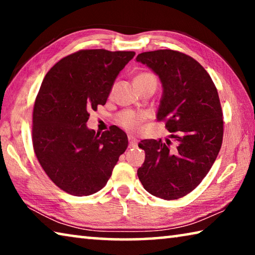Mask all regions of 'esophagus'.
Wrapping results in <instances>:
<instances>
[{
    "instance_id": "34e87169",
    "label": "esophagus",
    "mask_w": 255,
    "mask_h": 255,
    "mask_svg": "<svg viewBox=\"0 0 255 255\" xmlns=\"http://www.w3.org/2000/svg\"><path fill=\"white\" fill-rule=\"evenodd\" d=\"M128 139H129V146H130L131 148L136 147V146H137V139H136V138L132 137V136H128Z\"/></svg>"
}]
</instances>
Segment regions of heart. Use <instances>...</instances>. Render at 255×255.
Wrapping results in <instances>:
<instances>
[{
    "label": "heart",
    "instance_id": "b5f03b06",
    "mask_svg": "<svg viewBox=\"0 0 255 255\" xmlns=\"http://www.w3.org/2000/svg\"><path fill=\"white\" fill-rule=\"evenodd\" d=\"M148 77H154L149 73H143V74H139L136 76L135 81H139L143 79H148ZM118 124L120 126L127 129L129 131H135L139 128L141 122L144 120V116L141 114H136V112L132 111H124L118 116Z\"/></svg>",
    "mask_w": 255,
    "mask_h": 255
}]
</instances>
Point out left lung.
<instances>
[{
  "instance_id": "8db88e82",
  "label": "left lung",
  "mask_w": 255,
  "mask_h": 255,
  "mask_svg": "<svg viewBox=\"0 0 255 255\" xmlns=\"http://www.w3.org/2000/svg\"><path fill=\"white\" fill-rule=\"evenodd\" d=\"M136 60L161 81L156 118L165 120L171 132L165 141L145 139L138 144L145 150L138 179L150 195L179 199L199 185L222 147L224 123L217 89L196 59L179 51H146Z\"/></svg>"
}]
</instances>
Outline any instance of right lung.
Segmentation results:
<instances>
[{
	"instance_id": "right-lung-1",
	"label": "right lung",
	"mask_w": 255,
	"mask_h": 255,
	"mask_svg": "<svg viewBox=\"0 0 255 255\" xmlns=\"http://www.w3.org/2000/svg\"><path fill=\"white\" fill-rule=\"evenodd\" d=\"M133 56V51L80 50L60 59L42 81L33 108V149L49 179L70 195L101 190L127 148L120 128L96 133L86 123L90 111L106 105Z\"/></svg>"
}]
</instances>
